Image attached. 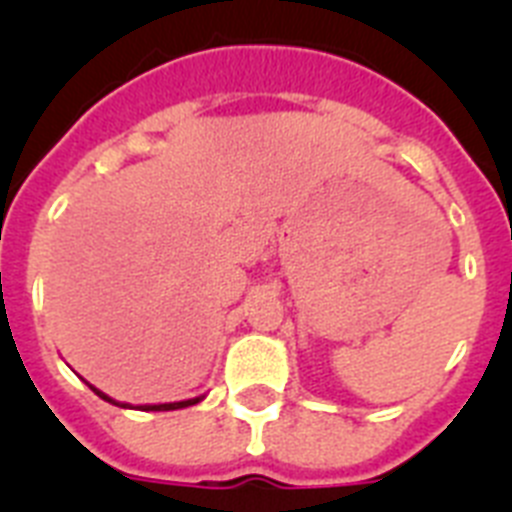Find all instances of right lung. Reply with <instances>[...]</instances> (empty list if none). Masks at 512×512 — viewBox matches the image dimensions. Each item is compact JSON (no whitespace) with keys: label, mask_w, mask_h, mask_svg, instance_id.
<instances>
[{"label":"right lung","mask_w":512,"mask_h":512,"mask_svg":"<svg viewBox=\"0 0 512 512\" xmlns=\"http://www.w3.org/2000/svg\"><path fill=\"white\" fill-rule=\"evenodd\" d=\"M89 384V382H87ZM89 390L94 392L97 397H102L104 402H112V405H117V408H133L130 402H117L112 400L110 395H104L102 390H97L94 384H89ZM205 400V395L200 397H192V400H182V402H158V405H135V410H146V413H158V410H182V408H189V405H197V402Z\"/></svg>","instance_id":"add662e5"}]
</instances>
